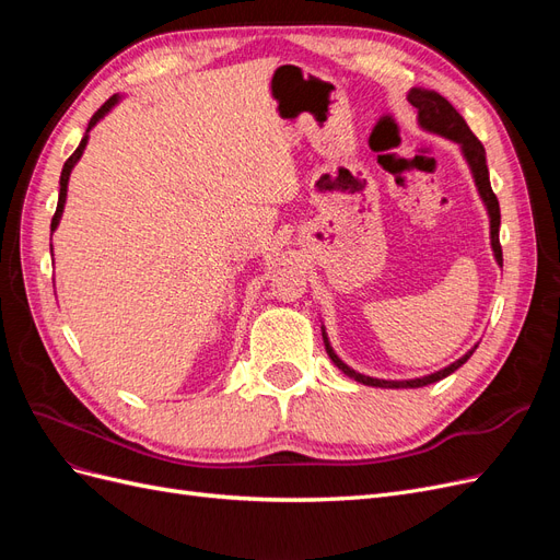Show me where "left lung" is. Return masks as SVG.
Segmentation results:
<instances>
[{"label": "left lung", "instance_id": "obj_1", "mask_svg": "<svg viewBox=\"0 0 560 560\" xmlns=\"http://www.w3.org/2000/svg\"><path fill=\"white\" fill-rule=\"evenodd\" d=\"M406 100L418 109V126L428 132L434 135H442V138L455 142L460 147V154L469 167L474 186H477L479 198L483 200L486 212H488V224H490V249H493V257L498 261V266H502V247H500V202L490 189V177H488V165H486V149L483 144L474 138V132L469 130V126L465 124V118L455 112V107L448 103L446 97H442L434 91H425V89H411ZM322 341H325L327 354L329 360L343 371V374L352 381H358L362 385H371V387H389V389H399V387H422V385H430L442 381L446 376H451L455 369H460L469 358L471 352L477 350L479 346H474L471 350H467L460 360H455L453 364L444 366L434 371V374L428 376H420V378H409V381H385V378H371L360 374V371L350 369L338 354L334 352L331 343H329V336L325 325H322Z\"/></svg>", "mask_w": 560, "mask_h": 560}]
</instances>
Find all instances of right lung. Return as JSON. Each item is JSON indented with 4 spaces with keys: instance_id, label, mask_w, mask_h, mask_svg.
Wrapping results in <instances>:
<instances>
[{
    "instance_id": "add662e5",
    "label": "right lung",
    "mask_w": 560,
    "mask_h": 560,
    "mask_svg": "<svg viewBox=\"0 0 560 560\" xmlns=\"http://www.w3.org/2000/svg\"><path fill=\"white\" fill-rule=\"evenodd\" d=\"M121 103V95H112L107 103L100 107L95 114H93V118L89 121V128H86V132H83V138H81V142H79V147H77V151L74 154L65 161V165H62V173H60V194H58V208H56V214H54V222H50V233H54L56 229H58V224H60V219H62V212H65V200H67V184H70V175H72V171H74V165L79 163V159L83 156V149H86V144H89V135H91V130L97 126V121H103V118L118 105ZM50 254H54V247H50Z\"/></svg>"
}]
</instances>
